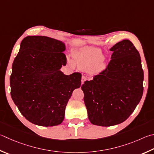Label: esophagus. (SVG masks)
Returning <instances> with one entry per match:
<instances>
[{
    "mask_svg": "<svg viewBox=\"0 0 154 154\" xmlns=\"http://www.w3.org/2000/svg\"><path fill=\"white\" fill-rule=\"evenodd\" d=\"M86 77L85 76H84V75H83L82 76V83L83 84V83H84V82L85 81H86Z\"/></svg>",
    "mask_w": 154,
    "mask_h": 154,
    "instance_id": "1",
    "label": "esophagus"
}]
</instances>
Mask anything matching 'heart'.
Returning <instances> with one entry per match:
<instances>
[{"label": "heart", "instance_id": "heart-1", "mask_svg": "<svg viewBox=\"0 0 154 154\" xmlns=\"http://www.w3.org/2000/svg\"><path fill=\"white\" fill-rule=\"evenodd\" d=\"M104 59V56L98 50L87 48L81 50L76 55L75 63L80 68L89 69L100 65Z\"/></svg>", "mask_w": 154, "mask_h": 154}]
</instances>
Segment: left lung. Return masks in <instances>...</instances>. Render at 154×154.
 Wrapping results in <instances>:
<instances>
[{
	"label": "left lung",
	"mask_w": 154,
	"mask_h": 154,
	"mask_svg": "<svg viewBox=\"0 0 154 154\" xmlns=\"http://www.w3.org/2000/svg\"><path fill=\"white\" fill-rule=\"evenodd\" d=\"M106 68L82 85L88 119L102 127L126 121L135 110L143 92V71L138 50L128 40L110 49Z\"/></svg>",
	"instance_id": "left-lung-1"
}]
</instances>
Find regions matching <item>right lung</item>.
<instances>
[{
  "label": "right lung",
  "instance_id": "add662e5",
  "mask_svg": "<svg viewBox=\"0 0 154 154\" xmlns=\"http://www.w3.org/2000/svg\"><path fill=\"white\" fill-rule=\"evenodd\" d=\"M65 44L46 36H27L13 61L10 77L11 96L22 115L42 127L60 125L82 74L64 75L66 65Z\"/></svg>",
  "mask_w": 154,
  "mask_h": 154
}]
</instances>
